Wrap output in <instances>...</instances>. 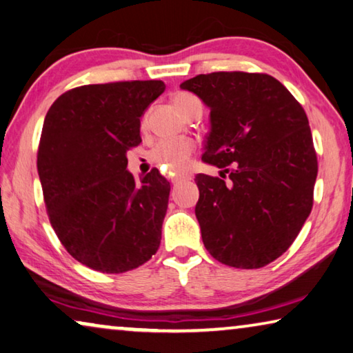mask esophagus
<instances>
[{"label":"esophagus","instance_id":"esophagus-1","mask_svg":"<svg viewBox=\"0 0 353 353\" xmlns=\"http://www.w3.org/2000/svg\"><path fill=\"white\" fill-rule=\"evenodd\" d=\"M192 176L188 174V172H185V171H176L174 174L171 176V182L174 183V185H177L179 182H182V181H188V179H190Z\"/></svg>","mask_w":353,"mask_h":353}]
</instances>
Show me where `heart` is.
<instances>
[{
  "instance_id": "obj_1",
  "label": "heart",
  "mask_w": 353,
  "mask_h": 353,
  "mask_svg": "<svg viewBox=\"0 0 353 353\" xmlns=\"http://www.w3.org/2000/svg\"><path fill=\"white\" fill-rule=\"evenodd\" d=\"M172 104L182 117L190 119L201 115V103L190 93H176L172 97ZM194 150V143L188 138H168L157 143L150 150V160L168 170H182L187 166L188 160Z\"/></svg>"
}]
</instances>
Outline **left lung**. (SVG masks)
Returning a JSON list of instances; mask_svg holds the SVG:
<instances>
[{"instance_id":"8db88e82","label":"left lung","mask_w":353,"mask_h":353,"mask_svg":"<svg viewBox=\"0 0 353 353\" xmlns=\"http://www.w3.org/2000/svg\"><path fill=\"white\" fill-rule=\"evenodd\" d=\"M181 88L209 108L203 160L222 168V179L194 177L204 247L243 270L274 261L312 209L319 168L306 112L268 74L210 72Z\"/></svg>"}]
</instances>
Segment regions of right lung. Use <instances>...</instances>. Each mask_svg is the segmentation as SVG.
I'll list each match as a JSON object with an SVG mask.
<instances>
[{"instance_id": "obj_1", "label": "right lung", "mask_w": 353, "mask_h": 353, "mask_svg": "<svg viewBox=\"0 0 353 353\" xmlns=\"http://www.w3.org/2000/svg\"><path fill=\"white\" fill-rule=\"evenodd\" d=\"M165 88L161 81L82 85L57 98L44 119L38 172L50 223L94 271L134 270L160 247L170 182L157 168L134 179L126 152L141 143V115Z\"/></svg>"}]
</instances>
